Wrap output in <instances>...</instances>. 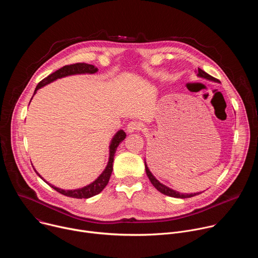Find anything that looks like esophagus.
<instances>
[{
  "label": "esophagus",
  "mask_w": 258,
  "mask_h": 258,
  "mask_svg": "<svg viewBox=\"0 0 258 258\" xmlns=\"http://www.w3.org/2000/svg\"><path fill=\"white\" fill-rule=\"evenodd\" d=\"M142 127H143V124H141L140 122L131 121V122H128V124L126 126V131H127V133L132 134V133H135L137 131H140Z\"/></svg>",
  "instance_id": "esophagus-1"
}]
</instances>
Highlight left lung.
<instances>
[{
	"mask_svg": "<svg viewBox=\"0 0 258 258\" xmlns=\"http://www.w3.org/2000/svg\"><path fill=\"white\" fill-rule=\"evenodd\" d=\"M197 76L200 77V78H203V79L212 81V82H218V80H216V79H214L213 77L209 76L208 73H206L205 71H203V70L200 69V68H198V75H197ZM145 168H146V173H147V175H148V177H149V179H150L152 185H153L160 193H162V194H164V195H167V196H170V197H174V198L185 199V198H190V197L199 195V194L201 193V192H198V193H194V194H193V193H192V194H181V193H179V192H177V191H174V190H172V189H170V188L164 186L163 183H161L158 179H156L155 176H154V175L151 173V171L149 170L148 166H147L146 162H145Z\"/></svg>",
	"mask_w": 258,
	"mask_h": 258,
	"instance_id": "1",
	"label": "left lung"
}]
</instances>
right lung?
Returning a JSON list of instances; mask_svg holds the SVG:
<instances>
[{
  "instance_id": "obj_1",
  "label": "right lung",
  "mask_w": 258,
  "mask_h": 258,
  "mask_svg": "<svg viewBox=\"0 0 258 258\" xmlns=\"http://www.w3.org/2000/svg\"><path fill=\"white\" fill-rule=\"evenodd\" d=\"M97 71H98L97 67H95L94 65H91V64H87V63H76V64L65 65V66L61 67L60 69L56 70L55 72H53L52 75L45 78L43 81H41L39 83V85L36 86V88L34 90V94L39 89L56 81L57 79H61V78H64L67 76H72V75H82V73H90V75H92V73H95ZM125 136L126 135L122 130L118 131L114 135V137L111 141V144H110V146H109V148H110L109 149V161L107 163L106 168L104 169V171L100 174V176L95 181H93L92 183H90L89 186H86L84 188L77 189V190H62V189L56 188L53 185H51V183H49L48 181H46L35 169H34V171L36 172V174H39V176L41 178H43L50 187H52L54 190H56L57 192H59L60 194H62L64 196L71 197V198H78V199H83V198L87 199V198L93 197V196L101 193L103 191V189L107 186L109 178H110V176H111L112 169H113L114 154L116 152L118 145L125 139Z\"/></svg>"
}]
</instances>
